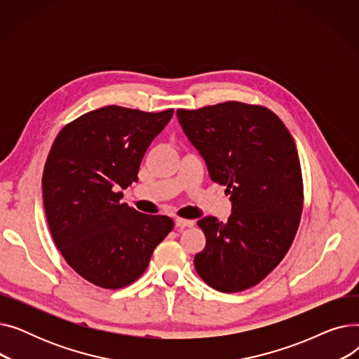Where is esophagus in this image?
Wrapping results in <instances>:
<instances>
[{
  "label": "esophagus",
  "instance_id": "1",
  "mask_svg": "<svg viewBox=\"0 0 359 359\" xmlns=\"http://www.w3.org/2000/svg\"><path fill=\"white\" fill-rule=\"evenodd\" d=\"M195 221L192 219H184V218H176L175 219V225L177 229H186V227H194Z\"/></svg>",
  "mask_w": 359,
  "mask_h": 359
}]
</instances>
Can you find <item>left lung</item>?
I'll use <instances>...</instances> for the list:
<instances>
[{
	"label": "left lung",
	"mask_w": 359,
	"mask_h": 359,
	"mask_svg": "<svg viewBox=\"0 0 359 359\" xmlns=\"http://www.w3.org/2000/svg\"><path fill=\"white\" fill-rule=\"evenodd\" d=\"M176 115L231 201L227 222L198 221L206 244L195 256L196 272L217 291L248 290L278 266L298 230L303 177L295 142L284 122L262 106L225 102Z\"/></svg>",
	"instance_id": "left-lung-1"
}]
</instances>
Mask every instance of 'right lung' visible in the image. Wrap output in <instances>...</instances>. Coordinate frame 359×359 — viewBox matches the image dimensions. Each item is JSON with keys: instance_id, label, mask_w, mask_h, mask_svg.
Returning <instances> with one entry per match:
<instances>
[{"instance_id": "add662e5", "label": "right lung", "mask_w": 359, "mask_h": 359, "mask_svg": "<svg viewBox=\"0 0 359 359\" xmlns=\"http://www.w3.org/2000/svg\"><path fill=\"white\" fill-rule=\"evenodd\" d=\"M173 109L147 113L121 106L91 110L56 137L42 194L52 238L68 265L91 284L118 290L147 269L173 219L122 203L147 148Z\"/></svg>"}]
</instances>
